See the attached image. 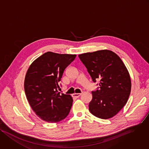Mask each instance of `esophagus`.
Wrapping results in <instances>:
<instances>
[{"mask_svg":"<svg viewBox=\"0 0 149 149\" xmlns=\"http://www.w3.org/2000/svg\"><path fill=\"white\" fill-rule=\"evenodd\" d=\"M81 93H74L72 95V96L73 97H75V98H78L79 97H80L81 96Z\"/></svg>","mask_w":149,"mask_h":149,"instance_id":"34e87169","label":"esophagus"}]
</instances>
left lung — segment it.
<instances>
[{"label": "left lung", "instance_id": "left-lung-1", "mask_svg": "<svg viewBox=\"0 0 149 149\" xmlns=\"http://www.w3.org/2000/svg\"><path fill=\"white\" fill-rule=\"evenodd\" d=\"M93 82L100 79L99 89L92 92L89 111L95 116L108 119L126 104L131 92L129 73L122 59L109 50L79 55Z\"/></svg>", "mask_w": 149, "mask_h": 149}]
</instances>
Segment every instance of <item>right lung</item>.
I'll return each instance as SVG.
<instances>
[{
    "label": "right lung",
    "mask_w": 149,
    "mask_h": 149,
    "mask_svg": "<svg viewBox=\"0 0 149 149\" xmlns=\"http://www.w3.org/2000/svg\"><path fill=\"white\" fill-rule=\"evenodd\" d=\"M76 56L47 52L34 61L26 72L24 87L27 99L36 115L46 122H61L70 112L72 96L61 94L57 88L65 69Z\"/></svg>",
    "instance_id": "1"
}]
</instances>
